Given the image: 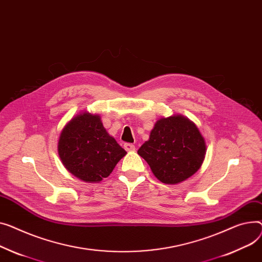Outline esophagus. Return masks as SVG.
<instances>
[{"label":"esophagus","instance_id":"obj_1","mask_svg":"<svg viewBox=\"0 0 262 262\" xmlns=\"http://www.w3.org/2000/svg\"><path fill=\"white\" fill-rule=\"evenodd\" d=\"M124 148H125V150H127V151L135 150V145L132 144V143H124Z\"/></svg>","mask_w":262,"mask_h":262}]
</instances>
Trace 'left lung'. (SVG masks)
Segmentation results:
<instances>
[{
  "instance_id": "1",
  "label": "left lung",
  "mask_w": 262,
  "mask_h": 262,
  "mask_svg": "<svg viewBox=\"0 0 262 262\" xmlns=\"http://www.w3.org/2000/svg\"><path fill=\"white\" fill-rule=\"evenodd\" d=\"M138 154L161 182L177 184L200 168L205 142L193 122L182 116H171L156 122L149 140Z\"/></svg>"
}]
</instances>
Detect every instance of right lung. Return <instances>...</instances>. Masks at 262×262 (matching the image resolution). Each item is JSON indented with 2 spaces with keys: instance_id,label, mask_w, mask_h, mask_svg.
Wrapping results in <instances>:
<instances>
[{
  "instance_id": "1",
  "label": "right lung",
  "mask_w": 262,
  "mask_h": 262,
  "mask_svg": "<svg viewBox=\"0 0 262 262\" xmlns=\"http://www.w3.org/2000/svg\"><path fill=\"white\" fill-rule=\"evenodd\" d=\"M58 150L64 166L86 182L108 177L126 154L103 127L100 117L87 113L78 115L63 128Z\"/></svg>"
}]
</instances>
